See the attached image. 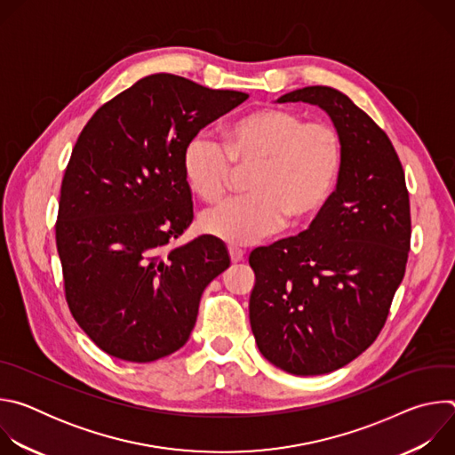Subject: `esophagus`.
Listing matches in <instances>:
<instances>
[{
    "instance_id": "obj_1",
    "label": "esophagus",
    "mask_w": 455,
    "mask_h": 455,
    "mask_svg": "<svg viewBox=\"0 0 455 455\" xmlns=\"http://www.w3.org/2000/svg\"><path fill=\"white\" fill-rule=\"evenodd\" d=\"M228 255H230V261L232 263H239V261H243V259H244V251L235 248V246H228Z\"/></svg>"
}]
</instances>
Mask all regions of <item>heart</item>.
I'll return each instance as SVG.
<instances>
[{
    "label": "heart",
    "instance_id": "1",
    "mask_svg": "<svg viewBox=\"0 0 455 455\" xmlns=\"http://www.w3.org/2000/svg\"><path fill=\"white\" fill-rule=\"evenodd\" d=\"M344 160V146L330 124L307 122L286 108H259L232 122L223 146L188 140L181 171L194 196L223 198L235 171H248V196L225 202L202 218V228L221 241L248 244L313 220L330 200Z\"/></svg>",
    "mask_w": 455,
    "mask_h": 455
}]
</instances>
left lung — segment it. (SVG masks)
<instances>
[{"label": "left lung", "instance_id": "obj_1", "mask_svg": "<svg viewBox=\"0 0 455 455\" xmlns=\"http://www.w3.org/2000/svg\"><path fill=\"white\" fill-rule=\"evenodd\" d=\"M277 102L326 111L344 160L335 192L306 232L250 253V326L275 367L326 374L360 356L383 328L411 250L409 190L391 140L347 95L307 86Z\"/></svg>", "mask_w": 455, "mask_h": 455}]
</instances>
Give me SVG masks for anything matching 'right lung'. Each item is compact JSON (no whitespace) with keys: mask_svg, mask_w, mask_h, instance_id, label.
<instances>
[{"mask_svg":"<svg viewBox=\"0 0 455 455\" xmlns=\"http://www.w3.org/2000/svg\"><path fill=\"white\" fill-rule=\"evenodd\" d=\"M246 99L155 74L84 125L62 178L55 241L68 307L104 353L146 363L183 347L204 290L230 267L218 239L172 241L194 218L185 146Z\"/></svg>","mask_w":455,"mask_h":455,"instance_id":"1","label":"right lung"}]
</instances>
